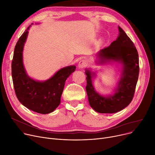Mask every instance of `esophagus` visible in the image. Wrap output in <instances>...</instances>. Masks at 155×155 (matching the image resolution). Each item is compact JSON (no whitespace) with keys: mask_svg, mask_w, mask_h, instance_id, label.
Returning a JSON list of instances; mask_svg holds the SVG:
<instances>
[{"mask_svg":"<svg viewBox=\"0 0 155 155\" xmlns=\"http://www.w3.org/2000/svg\"><path fill=\"white\" fill-rule=\"evenodd\" d=\"M87 65V62L85 60H82L81 61H80L79 63H78V67L81 68H85Z\"/></svg>","mask_w":155,"mask_h":155,"instance_id":"34e87169","label":"esophagus"}]
</instances>
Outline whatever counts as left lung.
<instances>
[{
	"label": "left lung",
	"instance_id": "8db88e82",
	"mask_svg": "<svg viewBox=\"0 0 155 155\" xmlns=\"http://www.w3.org/2000/svg\"><path fill=\"white\" fill-rule=\"evenodd\" d=\"M119 36L110 46L97 54L100 63L109 60L120 61L123 64V76L114 95L104 97L97 93L92 83V75L88 70L87 75L86 91L91 106L99 113H116L123 110L132 101L140 72L139 56L134 44L123 29L119 27Z\"/></svg>",
	"mask_w": 155,
	"mask_h": 155
}]
</instances>
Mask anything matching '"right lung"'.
<instances>
[{
    "instance_id": "obj_1",
    "label": "right lung",
    "mask_w": 155,
    "mask_h": 155,
    "mask_svg": "<svg viewBox=\"0 0 155 155\" xmlns=\"http://www.w3.org/2000/svg\"><path fill=\"white\" fill-rule=\"evenodd\" d=\"M31 26L23 32L15 46L12 61L13 85L17 98L23 105L32 111L46 114L54 111L60 105L65 81L76 67L63 68L44 82L30 78L24 68L22 50Z\"/></svg>"
}]
</instances>
